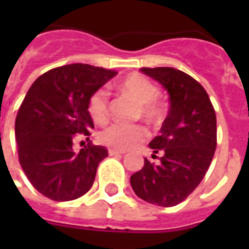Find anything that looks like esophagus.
Masks as SVG:
<instances>
[{"instance_id":"34e87169","label":"esophagus","mask_w":249,"mask_h":249,"mask_svg":"<svg viewBox=\"0 0 249 249\" xmlns=\"http://www.w3.org/2000/svg\"><path fill=\"white\" fill-rule=\"evenodd\" d=\"M108 153H109V156L124 155V152H123V151H118V149H114V148H109L108 149Z\"/></svg>"}]
</instances>
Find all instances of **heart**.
<instances>
[{
  "instance_id": "heart-1",
  "label": "heart",
  "mask_w": 249,
  "mask_h": 249,
  "mask_svg": "<svg viewBox=\"0 0 249 249\" xmlns=\"http://www.w3.org/2000/svg\"><path fill=\"white\" fill-rule=\"evenodd\" d=\"M118 89L129 94L138 102V114L147 123L157 126L164 116V106L158 96V89L149 78L140 73L127 76L121 81ZM89 113L97 124H105L109 120V93L107 89H100L92 93L89 100ZM148 137V131L142 124L113 123L103 129L100 140L114 149L133 148Z\"/></svg>"
}]
</instances>
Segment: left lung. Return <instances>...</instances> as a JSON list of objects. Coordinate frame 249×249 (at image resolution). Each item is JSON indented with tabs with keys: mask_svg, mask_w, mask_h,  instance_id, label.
<instances>
[{
	"mask_svg": "<svg viewBox=\"0 0 249 249\" xmlns=\"http://www.w3.org/2000/svg\"><path fill=\"white\" fill-rule=\"evenodd\" d=\"M141 71L164 86L169 93L168 116L160 135L149 147L162 158H144L143 168L131 176L136 195L148 203L173 207L197 188L210 168L217 147L215 111L203 86L172 67H142Z\"/></svg>",
	"mask_w": 249,
	"mask_h": 249,
	"instance_id": "1",
	"label": "left lung"
}]
</instances>
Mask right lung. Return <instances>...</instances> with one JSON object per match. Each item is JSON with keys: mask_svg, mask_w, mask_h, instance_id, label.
Instances as JSON below:
<instances>
[{"mask_svg": "<svg viewBox=\"0 0 249 249\" xmlns=\"http://www.w3.org/2000/svg\"><path fill=\"white\" fill-rule=\"evenodd\" d=\"M117 71L83 63L50 70L32 83L16 117L18 160L31 184L57 202L89 191L97 167L108 156L89 141L78 153L76 135L91 136L89 100Z\"/></svg>", "mask_w": 249, "mask_h": 249, "instance_id": "obj_1", "label": "right lung"}]
</instances>
